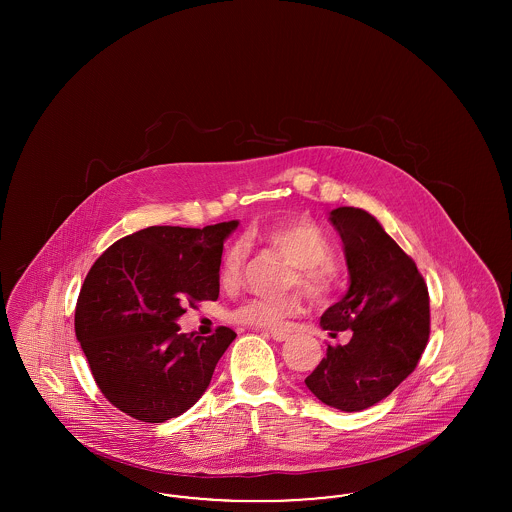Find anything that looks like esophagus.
Listing matches in <instances>:
<instances>
[{
    "mask_svg": "<svg viewBox=\"0 0 512 512\" xmlns=\"http://www.w3.org/2000/svg\"><path fill=\"white\" fill-rule=\"evenodd\" d=\"M267 334L274 341L288 340V334H286V332H280V330H270V332H267Z\"/></svg>",
    "mask_w": 512,
    "mask_h": 512,
    "instance_id": "34e87169",
    "label": "esophagus"
}]
</instances>
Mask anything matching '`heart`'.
I'll use <instances>...</instances> for the list:
<instances>
[{"label": "heart", "mask_w": 512, "mask_h": 512, "mask_svg": "<svg viewBox=\"0 0 512 512\" xmlns=\"http://www.w3.org/2000/svg\"><path fill=\"white\" fill-rule=\"evenodd\" d=\"M261 242L280 253L293 268L290 286H299L315 299H322L336 288L338 270L330 261L332 247L324 232L309 220H286L267 228ZM242 244L230 245L220 261V282L232 286L244 268ZM299 311V299H249L240 305L232 318L257 328H282L286 318Z\"/></svg>", "instance_id": "obj_1"}]
</instances>
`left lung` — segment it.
Segmentation results:
<instances>
[{"mask_svg":"<svg viewBox=\"0 0 512 512\" xmlns=\"http://www.w3.org/2000/svg\"><path fill=\"white\" fill-rule=\"evenodd\" d=\"M328 220L340 234L349 286L320 328L332 338L343 330L353 336L345 345L328 343L305 384L324 405L357 413L413 372L430 336V301L413 259L380 220L357 207H338Z\"/></svg>","mask_w":512,"mask_h":512,"instance_id":"left-lung-1","label":"left lung"}]
</instances>
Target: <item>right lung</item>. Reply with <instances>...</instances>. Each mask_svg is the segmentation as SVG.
<instances>
[{
	"mask_svg": "<svg viewBox=\"0 0 512 512\" xmlns=\"http://www.w3.org/2000/svg\"><path fill=\"white\" fill-rule=\"evenodd\" d=\"M238 220L205 228L147 226L107 247L78 295L74 330L101 393L122 413L165 422L186 413L211 384L236 338L180 334L190 301L219 297L226 238Z\"/></svg>",
	"mask_w": 512,
	"mask_h": 512,
	"instance_id": "right-lung-1",
	"label": "right lung"
}]
</instances>
